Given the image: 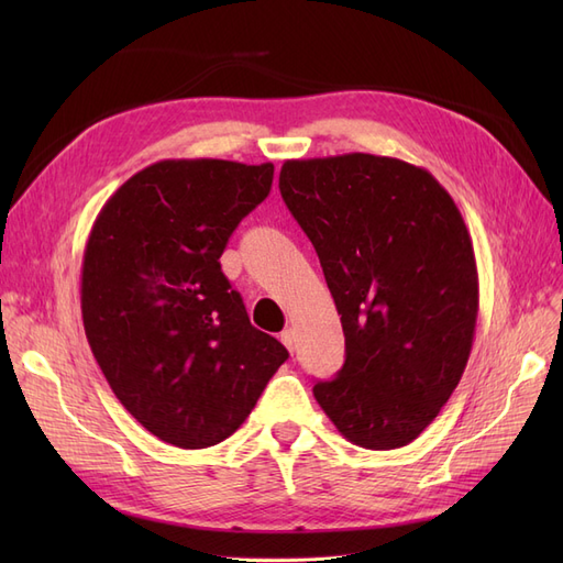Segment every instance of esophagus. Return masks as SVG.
Here are the masks:
<instances>
[{
  "label": "esophagus",
  "mask_w": 563,
  "mask_h": 563,
  "mask_svg": "<svg viewBox=\"0 0 563 563\" xmlns=\"http://www.w3.org/2000/svg\"><path fill=\"white\" fill-rule=\"evenodd\" d=\"M279 338H282V343H284L288 350H291V352L296 350V331H294V329H284Z\"/></svg>",
  "instance_id": "34e87169"
}]
</instances>
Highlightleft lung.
<instances>
[{
	"mask_svg": "<svg viewBox=\"0 0 563 563\" xmlns=\"http://www.w3.org/2000/svg\"><path fill=\"white\" fill-rule=\"evenodd\" d=\"M288 211L319 255L345 364L314 397L352 444H411L470 360L479 277L463 216L439 180L395 157L288 159Z\"/></svg>",
	"mask_w": 563,
	"mask_h": 563,
	"instance_id": "left-lung-1",
	"label": "left lung"
}]
</instances>
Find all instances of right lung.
I'll list each match as a JSON object with an SVG mask.
<instances>
[{
	"instance_id": "obj_1",
	"label": "right lung",
	"mask_w": 563,
	"mask_h": 563,
	"mask_svg": "<svg viewBox=\"0 0 563 563\" xmlns=\"http://www.w3.org/2000/svg\"><path fill=\"white\" fill-rule=\"evenodd\" d=\"M275 166L162 159L100 209L81 263V319L117 399L147 432L207 449L240 430L286 347L251 327L220 269Z\"/></svg>"
}]
</instances>
